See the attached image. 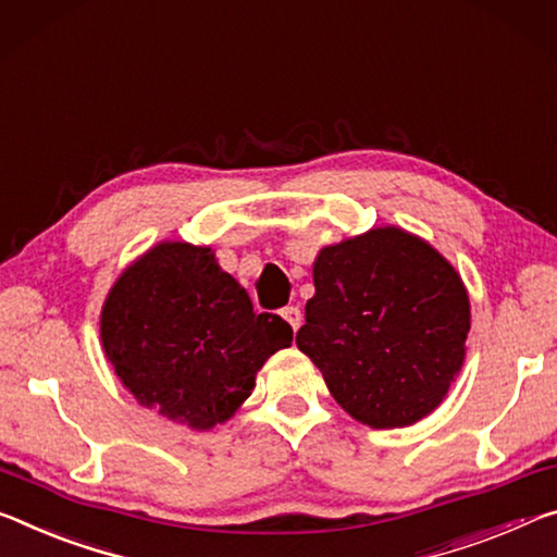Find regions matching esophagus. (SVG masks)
<instances>
[{"label": "esophagus", "mask_w": 557, "mask_h": 557, "mask_svg": "<svg viewBox=\"0 0 557 557\" xmlns=\"http://www.w3.org/2000/svg\"><path fill=\"white\" fill-rule=\"evenodd\" d=\"M280 314H282V320H285L289 326H293L295 332L299 330V324H302V312H299V307H295V305L282 307Z\"/></svg>", "instance_id": "1"}]
</instances>
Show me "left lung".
Segmentation results:
<instances>
[{"label":"left lung","instance_id":"1","mask_svg":"<svg viewBox=\"0 0 557 557\" xmlns=\"http://www.w3.org/2000/svg\"><path fill=\"white\" fill-rule=\"evenodd\" d=\"M297 347L351 419L401 429L446 399L466 359L471 302L434 245L382 225L324 245Z\"/></svg>","mask_w":557,"mask_h":557}]
</instances>
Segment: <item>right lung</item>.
I'll return each mask as SVG.
<instances>
[{
	"label": "right lung",
	"instance_id": "obj_1",
	"mask_svg": "<svg viewBox=\"0 0 557 557\" xmlns=\"http://www.w3.org/2000/svg\"><path fill=\"white\" fill-rule=\"evenodd\" d=\"M293 344L282 317L255 312L210 245L161 240L113 282L101 307V347L140 406L208 431L255 389V376Z\"/></svg>",
	"mask_w": 557,
	"mask_h": 557
}]
</instances>
